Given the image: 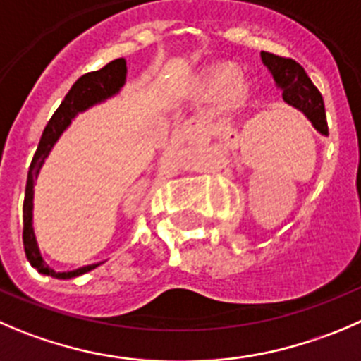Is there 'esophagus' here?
I'll list each match as a JSON object with an SVG mask.
<instances>
[{
  "label": "esophagus",
  "instance_id": "34e87169",
  "mask_svg": "<svg viewBox=\"0 0 361 361\" xmlns=\"http://www.w3.org/2000/svg\"><path fill=\"white\" fill-rule=\"evenodd\" d=\"M175 133H178V135H186V127H177V129H175Z\"/></svg>",
  "mask_w": 361,
  "mask_h": 361
}]
</instances>
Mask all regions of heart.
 Masks as SVG:
<instances>
[{"label": "heart", "mask_w": 361, "mask_h": 361, "mask_svg": "<svg viewBox=\"0 0 361 361\" xmlns=\"http://www.w3.org/2000/svg\"><path fill=\"white\" fill-rule=\"evenodd\" d=\"M204 83L209 92L221 90V102L225 108L239 106L248 94V83L243 80L241 75H232V71L228 67L212 68L205 75Z\"/></svg>", "instance_id": "1"}]
</instances>
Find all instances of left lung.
I'll list each match as a JSON object with an SVG mask.
<instances>
[{
	"instance_id": "8db88e82",
	"label": "left lung",
	"mask_w": 361,
	"mask_h": 361,
	"mask_svg": "<svg viewBox=\"0 0 361 361\" xmlns=\"http://www.w3.org/2000/svg\"><path fill=\"white\" fill-rule=\"evenodd\" d=\"M260 58L273 74V80L281 90L283 101L293 108L300 109L321 135L328 136L324 101H322L321 92L315 88V85L307 75L305 68L293 58L278 56V54L266 53V51L260 53Z\"/></svg>"
}]
</instances>
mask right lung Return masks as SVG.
I'll return each instance as SVG.
<instances>
[{
    "mask_svg": "<svg viewBox=\"0 0 361 361\" xmlns=\"http://www.w3.org/2000/svg\"><path fill=\"white\" fill-rule=\"evenodd\" d=\"M126 60H123V58H116V60L109 61L108 65H104V67L99 68V71L88 72V74L81 75L80 80L72 85L68 94L65 95L61 104L58 106L54 115L51 116V120L47 122L46 129H44L42 133V138H40L39 142V147H37L35 156H33L32 164H30L28 183H26V193H24L23 205L24 252H26L30 264H32L39 273L47 274V276L68 280V278H75L80 276V274L88 273V271L95 269V267L102 264L97 262L90 264V266H83L80 267V269L56 273V271H53L46 262H44L42 255H40L39 245H37L35 234H33V184H35V178L39 177V171L40 168H42L44 161L49 156L51 149H53L54 143L58 142L61 133L67 129L71 120L74 118L78 113L90 108V106L106 101V99L111 97V95L118 94V90L123 87V83H126Z\"/></svg>",
    "mask_w": 361,
    "mask_h": 361,
    "instance_id": "1",
    "label": "right lung"
}]
</instances>
